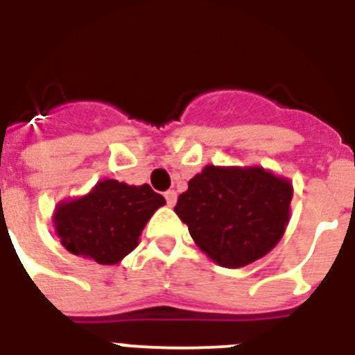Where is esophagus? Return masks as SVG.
Wrapping results in <instances>:
<instances>
[{"mask_svg":"<svg viewBox=\"0 0 355 355\" xmlns=\"http://www.w3.org/2000/svg\"><path fill=\"white\" fill-rule=\"evenodd\" d=\"M164 197H166L168 206H175V202H177V191L175 189H168V191L164 193Z\"/></svg>","mask_w":355,"mask_h":355,"instance_id":"1","label":"esophagus"}]
</instances>
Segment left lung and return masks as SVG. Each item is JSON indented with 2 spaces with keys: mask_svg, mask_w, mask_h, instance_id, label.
Listing matches in <instances>:
<instances>
[{
  "mask_svg": "<svg viewBox=\"0 0 355 355\" xmlns=\"http://www.w3.org/2000/svg\"><path fill=\"white\" fill-rule=\"evenodd\" d=\"M290 202L292 184L262 168L207 166L187 182L175 213L217 264L241 268L281 241Z\"/></svg>",
  "mask_w": 355,
  "mask_h": 355,
  "instance_id": "obj_1",
  "label": "left lung"
}]
</instances>
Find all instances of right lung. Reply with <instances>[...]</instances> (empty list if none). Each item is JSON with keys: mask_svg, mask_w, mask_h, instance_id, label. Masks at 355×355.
<instances>
[{"mask_svg": "<svg viewBox=\"0 0 355 355\" xmlns=\"http://www.w3.org/2000/svg\"><path fill=\"white\" fill-rule=\"evenodd\" d=\"M164 204L162 195L148 184L102 180L85 197L60 204L54 226L71 253L98 264H116L138 246L146 223Z\"/></svg>", "mask_w": 355, "mask_h": 355, "instance_id": "right-lung-1", "label": "right lung"}]
</instances>
